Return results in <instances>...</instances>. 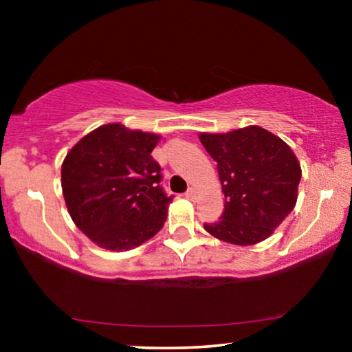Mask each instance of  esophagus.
<instances>
[{"mask_svg": "<svg viewBox=\"0 0 352 352\" xmlns=\"http://www.w3.org/2000/svg\"><path fill=\"white\" fill-rule=\"evenodd\" d=\"M184 195H186V197H187V199H189V200H194V199H195V190H194V189H192V187H190V189H189V190H187Z\"/></svg>", "mask_w": 352, "mask_h": 352, "instance_id": "obj_1", "label": "esophagus"}]
</instances>
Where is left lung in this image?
<instances>
[{
  "instance_id": "left-lung-1",
  "label": "left lung",
  "mask_w": 352,
  "mask_h": 352,
  "mask_svg": "<svg viewBox=\"0 0 352 352\" xmlns=\"http://www.w3.org/2000/svg\"><path fill=\"white\" fill-rule=\"evenodd\" d=\"M200 142L218 163L224 211L204 228L234 245L267 239L295 208L301 168L280 138L259 126L224 134H200Z\"/></svg>"
}]
</instances>
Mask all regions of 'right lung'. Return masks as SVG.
Returning <instances> with one entry per match:
<instances>
[{
  "instance_id": "1",
  "label": "right lung",
  "mask_w": 352,
  "mask_h": 352,
  "mask_svg": "<svg viewBox=\"0 0 352 352\" xmlns=\"http://www.w3.org/2000/svg\"><path fill=\"white\" fill-rule=\"evenodd\" d=\"M160 136L120 123L86 134L62 163L67 210L99 247L123 252L153 237L166 219L168 195L152 151Z\"/></svg>"
}]
</instances>
